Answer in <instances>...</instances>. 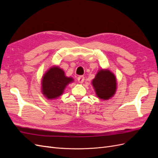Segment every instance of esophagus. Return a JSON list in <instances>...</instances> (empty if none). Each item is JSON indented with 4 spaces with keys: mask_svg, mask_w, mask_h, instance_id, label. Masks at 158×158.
Listing matches in <instances>:
<instances>
[{
    "mask_svg": "<svg viewBox=\"0 0 158 158\" xmlns=\"http://www.w3.org/2000/svg\"><path fill=\"white\" fill-rule=\"evenodd\" d=\"M78 81L79 83H83L84 81V77L83 76H80L79 77H78Z\"/></svg>",
    "mask_w": 158,
    "mask_h": 158,
    "instance_id": "1",
    "label": "esophagus"
}]
</instances>
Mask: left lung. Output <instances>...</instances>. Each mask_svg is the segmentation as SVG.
<instances>
[{
    "label": "left lung",
    "instance_id": "left-lung-1",
    "mask_svg": "<svg viewBox=\"0 0 158 158\" xmlns=\"http://www.w3.org/2000/svg\"><path fill=\"white\" fill-rule=\"evenodd\" d=\"M92 85L99 99H109L115 94L117 89L115 76L107 69H101L92 80Z\"/></svg>",
    "mask_w": 158,
    "mask_h": 158
}]
</instances>
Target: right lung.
<instances>
[{
    "mask_svg": "<svg viewBox=\"0 0 158 158\" xmlns=\"http://www.w3.org/2000/svg\"><path fill=\"white\" fill-rule=\"evenodd\" d=\"M73 80V78L66 77L64 72L58 66H52L43 76L42 93L47 99H56L63 94L66 85Z\"/></svg>",
    "mask_w": 158,
    "mask_h": 158,
    "instance_id": "add662e5",
    "label": "right lung"
}]
</instances>
